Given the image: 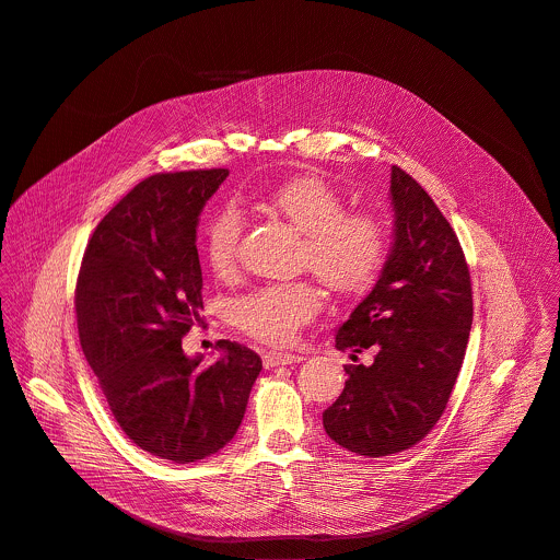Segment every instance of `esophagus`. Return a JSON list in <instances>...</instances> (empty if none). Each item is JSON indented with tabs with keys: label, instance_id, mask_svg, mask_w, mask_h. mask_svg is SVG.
<instances>
[{
	"label": "esophagus",
	"instance_id": "obj_1",
	"mask_svg": "<svg viewBox=\"0 0 560 560\" xmlns=\"http://www.w3.org/2000/svg\"><path fill=\"white\" fill-rule=\"evenodd\" d=\"M302 358L300 355H289V353H278V351H269L262 355L265 369H276V366H287V364H298Z\"/></svg>",
	"mask_w": 560,
	"mask_h": 560
}]
</instances>
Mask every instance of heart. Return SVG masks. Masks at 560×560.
Masks as SVG:
<instances>
[{
	"label": "heart",
	"mask_w": 560,
	"mask_h": 560,
	"mask_svg": "<svg viewBox=\"0 0 560 560\" xmlns=\"http://www.w3.org/2000/svg\"><path fill=\"white\" fill-rule=\"evenodd\" d=\"M265 207L284 215L302 232L300 265L311 269L330 291L355 295L373 287L386 267L390 230L382 211L347 209L342 191L308 174L291 178L269 191ZM243 213L236 205L218 209L205 228L202 252L215 276H232L238 262ZM322 306L319 291L306 280L276 282L254 289L234 304L236 324L249 338L287 347Z\"/></svg>",
	"instance_id": "obj_1"
}]
</instances>
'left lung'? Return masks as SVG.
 Instances as JSON below:
<instances>
[{
    "label": "left lung",
    "instance_id": "obj_1",
    "mask_svg": "<svg viewBox=\"0 0 560 560\" xmlns=\"http://www.w3.org/2000/svg\"><path fill=\"white\" fill-rule=\"evenodd\" d=\"M395 245L373 291L335 332L351 351L342 395L322 412L326 434L362 457L412 448L457 384L472 328L470 269L451 222L393 165ZM371 350L374 360L357 358Z\"/></svg>",
    "mask_w": 560,
    "mask_h": 560
}]
</instances>
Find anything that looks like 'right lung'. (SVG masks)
Wrapping results in <instances>:
<instances>
[{
  "label": "right lung",
  "instance_id": "add662e5",
  "mask_svg": "<svg viewBox=\"0 0 560 560\" xmlns=\"http://www.w3.org/2000/svg\"><path fill=\"white\" fill-rule=\"evenodd\" d=\"M230 170L154 174L98 222L74 291L79 342L121 430L141 451L205 459L234 439L262 360L220 340L215 364L183 353L200 324L202 273L196 225Z\"/></svg>",
  "mask_w": 560,
  "mask_h": 560
}]
</instances>
